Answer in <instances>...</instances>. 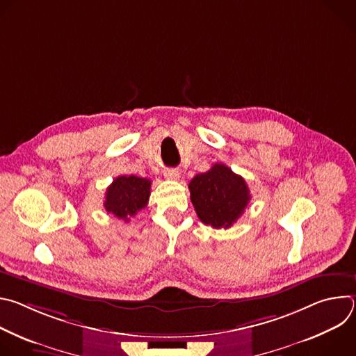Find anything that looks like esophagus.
Here are the masks:
<instances>
[{"instance_id":"esophagus-1","label":"esophagus","mask_w":356,"mask_h":356,"mask_svg":"<svg viewBox=\"0 0 356 356\" xmlns=\"http://www.w3.org/2000/svg\"><path fill=\"white\" fill-rule=\"evenodd\" d=\"M179 170H176V169H168V170H165V177L166 179H169V180H177L179 179Z\"/></svg>"}]
</instances>
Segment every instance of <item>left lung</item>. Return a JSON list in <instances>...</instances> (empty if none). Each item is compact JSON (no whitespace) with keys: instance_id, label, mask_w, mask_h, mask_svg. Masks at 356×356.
Returning <instances> with one entry per match:
<instances>
[{"instance_id":"1","label":"left lung","mask_w":356,"mask_h":356,"mask_svg":"<svg viewBox=\"0 0 356 356\" xmlns=\"http://www.w3.org/2000/svg\"><path fill=\"white\" fill-rule=\"evenodd\" d=\"M188 188L198 218L213 228H229L243 214L250 200L243 177L222 163L197 175Z\"/></svg>"}]
</instances>
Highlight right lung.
Returning a JSON list of instances; mask_svg holds the SVG:
<instances>
[{"label":"right lung","instance_id":"1","mask_svg":"<svg viewBox=\"0 0 356 356\" xmlns=\"http://www.w3.org/2000/svg\"><path fill=\"white\" fill-rule=\"evenodd\" d=\"M150 195V180L138 176H118L106 191L104 207L120 220L129 221L146 207Z\"/></svg>","mask_w":356,"mask_h":356}]
</instances>
